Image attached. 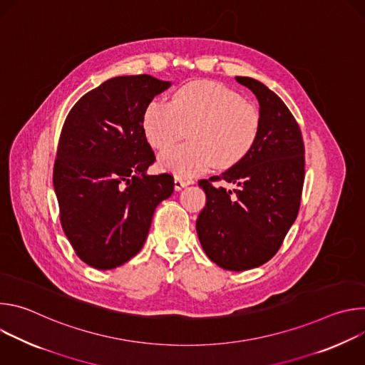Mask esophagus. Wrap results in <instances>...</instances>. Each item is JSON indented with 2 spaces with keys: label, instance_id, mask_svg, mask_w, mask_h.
I'll return each instance as SVG.
<instances>
[{
  "label": "esophagus",
  "instance_id": "obj_1",
  "mask_svg": "<svg viewBox=\"0 0 365 365\" xmlns=\"http://www.w3.org/2000/svg\"><path fill=\"white\" fill-rule=\"evenodd\" d=\"M190 182L189 180H185V179H182L180 176H175V189L176 190H180V189H183L186 185H189Z\"/></svg>",
  "mask_w": 365,
  "mask_h": 365
}]
</instances>
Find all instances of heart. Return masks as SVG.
I'll return each mask as SVG.
<instances>
[{"instance_id": "obj_1", "label": "heart", "mask_w": 365, "mask_h": 365, "mask_svg": "<svg viewBox=\"0 0 365 365\" xmlns=\"http://www.w3.org/2000/svg\"><path fill=\"white\" fill-rule=\"evenodd\" d=\"M254 103L217 82L197 81L178 89L170 102L153 99L143 113V133L158 150L178 141L189 128V143L163 151L159 166L178 176H193L212 166L240 163L259 133Z\"/></svg>"}]
</instances>
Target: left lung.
Returning <instances> with one entry per match:
<instances>
[{
    "mask_svg": "<svg viewBox=\"0 0 365 365\" xmlns=\"http://www.w3.org/2000/svg\"><path fill=\"white\" fill-rule=\"evenodd\" d=\"M259 103V133L245 158L220 176L199 180L206 205L196 221L205 254L242 272L267 263L293 225L304 180V144L286 103L264 83L237 76ZM236 185L227 191L217 181Z\"/></svg>",
    "mask_w": 365,
    "mask_h": 365,
    "instance_id": "left-lung-1",
    "label": "left lung"
}]
</instances>
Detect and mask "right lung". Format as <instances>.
Listing matches in <instances>:
<instances>
[{"label":"right lung","instance_id":"obj_1","mask_svg":"<svg viewBox=\"0 0 365 365\" xmlns=\"http://www.w3.org/2000/svg\"><path fill=\"white\" fill-rule=\"evenodd\" d=\"M169 86L150 75L117 76L85 93L65 120L53 168L61 224L93 269L133 258L155 206L173 193L172 175H147L155 155L141 125L147 103Z\"/></svg>","mask_w":365,"mask_h":365}]
</instances>
